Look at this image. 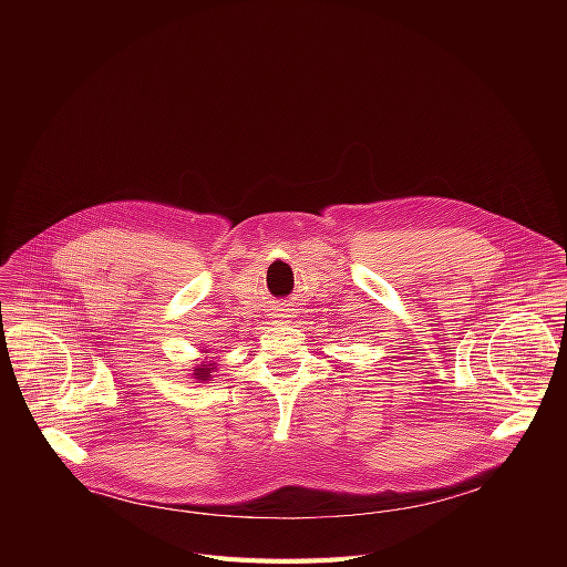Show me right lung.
Listing matches in <instances>:
<instances>
[{
    "instance_id": "right-lung-1",
    "label": "right lung",
    "mask_w": 567,
    "mask_h": 567,
    "mask_svg": "<svg viewBox=\"0 0 567 567\" xmlns=\"http://www.w3.org/2000/svg\"><path fill=\"white\" fill-rule=\"evenodd\" d=\"M204 354H206L204 361L193 368V379H197V381H202V383H208V381L213 379L210 372H217V363L208 357V350H204Z\"/></svg>"
}]
</instances>
